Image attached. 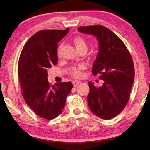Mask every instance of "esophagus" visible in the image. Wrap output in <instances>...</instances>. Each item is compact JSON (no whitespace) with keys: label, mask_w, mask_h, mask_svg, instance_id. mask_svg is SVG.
<instances>
[{"label":"esophagus","mask_w":150,"mask_h":150,"mask_svg":"<svg viewBox=\"0 0 150 150\" xmlns=\"http://www.w3.org/2000/svg\"><path fill=\"white\" fill-rule=\"evenodd\" d=\"M80 83H81V82H80V81H73V82H72V84H73L74 87H76V86H78Z\"/></svg>","instance_id":"esophagus-1"}]
</instances>
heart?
<instances>
[{
	"mask_svg": "<svg viewBox=\"0 0 150 150\" xmlns=\"http://www.w3.org/2000/svg\"><path fill=\"white\" fill-rule=\"evenodd\" d=\"M72 42H73L76 49L78 52L81 51H86L88 49V43L86 41V40L81 36H76L72 39ZM58 55L59 54V50H58ZM83 69V66H81L78 67H74L71 71L72 76L74 78H80L82 76L81 71Z\"/></svg>",
	"mask_w": 150,
	"mask_h": 150,
	"instance_id": "1",
	"label": "heart"
}]
</instances>
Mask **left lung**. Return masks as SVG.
I'll return each instance as SVG.
<instances>
[{
	"mask_svg": "<svg viewBox=\"0 0 150 150\" xmlns=\"http://www.w3.org/2000/svg\"><path fill=\"white\" fill-rule=\"evenodd\" d=\"M81 33L93 35L98 40L99 51L92 72L104 81L101 87L88 83V103L90 110L103 120H110L124 110L134 82L132 57L121 39L101 25L83 26Z\"/></svg>",
	"mask_w": 150,
	"mask_h": 150,
	"instance_id": "1",
	"label": "left lung"
}]
</instances>
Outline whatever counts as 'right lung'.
<instances>
[{
	"instance_id": "obj_1",
	"label": "right lung",
	"mask_w": 150,
	"mask_h": 150,
	"mask_svg": "<svg viewBox=\"0 0 150 150\" xmlns=\"http://www.w3.org/2000/svg\"><path fill=\"white\" fill-rule=\"evenodd\" d=\"M62 30H43L34 34L21 53L17 72L22 94L36 115L52 120L64 109L73 85L71 82H48L47 70L57 62L58 42L68 33Z\"/></svg>"
}]
</instances>
